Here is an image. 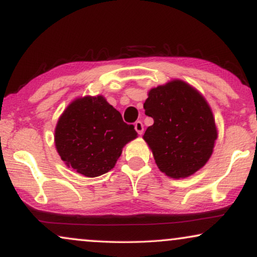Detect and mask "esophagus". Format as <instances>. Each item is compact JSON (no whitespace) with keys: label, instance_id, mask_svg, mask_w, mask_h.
Instances as JSON below:
<instances>
[{"label":"esophagus","instance_id":"1","mask_svg":"<svg viewBox=\"0 0 257 257\" xmlns=\"http://www.w3.org/2000/svg\"><path fill=\"white\" fill-rule=\"evenodd\" d=\"M135 131L139 133V135L143 134V131H145V126H143V123L141 121H136L135 122Z\"/></svg>","mask_w":257,"mask_h":257}]
</instances>
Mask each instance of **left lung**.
I'll use <instances>...</instances> for the list:
<instances>
[{"mask_svg":"<svg viewBox=\"0 0 257 257\" xmlns=\"http://www.w3.org/2000/svg\"><path fill=\"white\" fill-rule=\"evenodd\" d=\"M143 108L154 118L143 140L161 172L184 179L202 168L217 139L213 111L202 94L187 82L173 80L150 89Z\"/></svg>","mask_w":257,"mask_h":257,"instance_id":"left-lung-1","label":"left lung"}]
</instances>
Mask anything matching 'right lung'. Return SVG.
I'll use <instances>...</instances> for the list:
<instances>
[{"label":"right lung","mask_w":257,"mask_h":257,"mask_svg":"<svg viewBox=\"0 0 257 257\" xmlns=\"http://www.w3.org/2000/svg\"><path fill=\"white\" fill-rule=\"evenodd\" d=\"M54 138L68 168L85 177H96L114 168L123 147L138 138V133L97 95L75 98L60 116Z\"/></svg>","instance_id":"right-lung-1"}]
</instances>
